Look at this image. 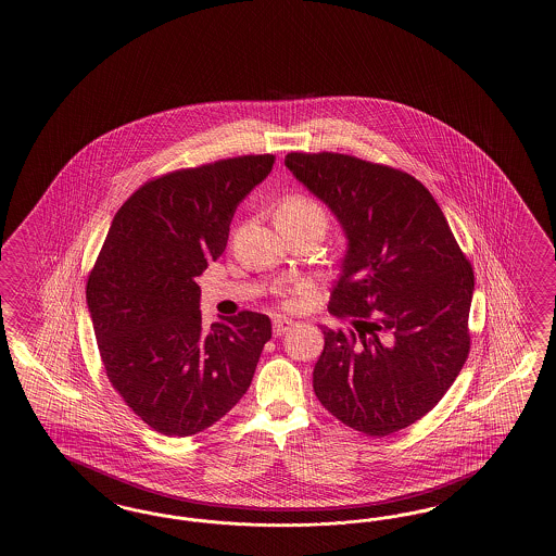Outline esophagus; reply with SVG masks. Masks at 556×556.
<instances>
[{
    "label": "esophagus",
    "mask_w": 556,
    "mask_h": 556,
    "mask_svg": "<svg viewBox=\"0 0 556 556\" xmlns=\"http://www.w3.org/2000/svg\"><path fill=\"white\" fill-rule=\"evenodd\" d=\"M292 328V319L286 318H274L273 331L274 336H282L283 331H288Z\"/></svg>",
    "instance_id": "esophagus-1"
}]
</instances>
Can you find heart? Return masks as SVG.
<instances>
[{
  "mask_svg": "<svg viewBox=\"0 0 556 556\" xmlns=\"http://www.w3.org/2000/svg\"><path fill=\"white\" fill-rule=\"evenodd\" d=\"M276 218L292 220V223H316V225L326 226V211L321 208L318 201L306 194H292L280 204Z\"/></svg>",
  "mask_w": 556,
  "mask_h": 556,
  "instance_id": "heart-1",
  "label": "heart"
}]
</instances>
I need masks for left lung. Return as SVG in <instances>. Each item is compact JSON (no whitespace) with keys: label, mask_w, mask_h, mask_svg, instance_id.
<instances>
[{"label":"left lung","mask_w":556,"mask_h":556,"mask_svg":"<svg viewBox=\"0 0 556 556\" xmlns=\"http://www.w3.org/2000/svg\"><path fill=\"white\" fill-rule=\"evenodd\" d=\"M286 166L348 237L314 391L336 419L386 438L429 414L471 350V262L433 194L409 173L342 153H288Z\"/></svg>","instance_id":"obj_1"}]
</instances>
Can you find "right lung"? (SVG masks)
<instances>
[{
  "label": "right lung",
  "instance_id": "1",
  "mask_svg": "<svg viewBox=\"0 0 556 556\" xmlns=\"http://www.w3.org/2000/svg\"><path fill=\"white\" fill-rule=\"evenodd\" d=\"M242 154L151 178L118 208L87 278L106 378L132 414L168 438L225 417L249 391L270 319L202 321L194 282L226 249L238 202L273 170Z\"/></svg>",
  "mask_w": 556,
  "mask_h": 556
}]
</instances>
